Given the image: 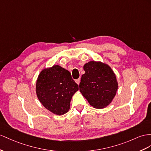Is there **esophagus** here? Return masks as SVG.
Returning <instances> with one entry per match:
<instances>
[{"mask_svg": "<svg viewBox=\"0 0 151 151\" xmlns=\"http://www.w3.org/2000/svg\"><path fill=\"white\" fill-rule=\"evenodd\" d=\"M75 82H76V83L77 84L79 85V84H80V78L77 79V80L75 81Z\"/></svg>", "mask_w": 151, "mask_h": 151, "instance_id": "34e87169", "label": "esophagus"}]
</instances>
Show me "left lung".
<instances>
[{
  "label": "left lung",
  "instance_id": "obj_1",
  "mask_svg": "<svg viewBox=\"0 0 151 151\" xmlns=\"http://www.w3.org/2000/svg\"><path fill=\"white\" fill-rule=\"evenodd\" d=\"M85 74L79 85L80 91L95 109L106 107L113 101L118 89L116 75L109 65L90 61L83 65Z\"/></svg>",
  "mask_w": 151,
  "mask_h": 151
}]
</instances>
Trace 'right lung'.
Here are the masks:
<instances>
[{"mask_svg": "<svg viewBox=\"0 0 151 151\" xmlns=\"http://www.w3.org/2000/svg\"><path fill=\"white\" fill-rule=\"evenodd\" d=\"M78 91V86L70 72L59 65L42 69L36 80L39 101L46 109L58 115L68 112L73 96Z\"/></svg>", "mask_w": 151, "mask_h": 151, "instance_id": "add662e5", "label": "right lung"}]
</instances>
